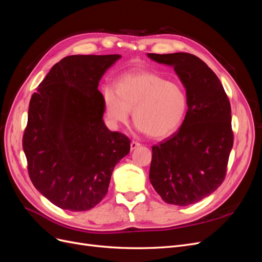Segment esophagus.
Instances as JSON below:
<instances>
[{"label": "esophagus", "mask_w": 262, "mask_h": 262, "mask_svg": "<svg viewBox=\"0 0 262 262\" xmlns=\"http://www.w3.org/2000/svg\"><path fill=\"white\" fill-rule=\"evenodd\" d=\"M139 146H141V144L139 143V142H136V141H132L131 144H130V147H131V150L138 148Z\"/></svg>", "instance_id": "obj_1"}]
</instances>
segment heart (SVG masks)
Instances as JSON below:
<instances>
[{"mask_svg": "<svg viewBox=\"0 0 262 262\" xmlns=\"http://www.w3.org/2000/svg\"><path fill=\"white\" fill-rule=\"evenodd\" d=\"M116 92H104L107 117L114 124L128 122L130 112L141 132L154 139L176 132L188 113L184 87L162 75L149 72L129 73L116 84Z\"/></svg>", "mask_w": 262, "mask_h": 262, "instance_id": "obj_1", "label": "heart"}]
</instances>
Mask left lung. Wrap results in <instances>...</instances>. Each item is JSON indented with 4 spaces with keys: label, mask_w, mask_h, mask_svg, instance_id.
Returning a JSON list of instances; mask_svg holds the SVG:
<instances>
[{
    "label": "left lung",
    "mask_w": 262,
    "mask_h": 262,
    "mask_svg": "<svg viewBox=\"0 0 262 262\" xmlns=\"http://www.w3.org/2000/svg\"><path fill=\"white\" fill-rule=\"evenodd\" d=\"M147 57L170 66L185 86L188 113L180 129L152 147L149 181L162 199L186 207L222 185L233 147L231 104L215 73L186 52Z\"/></svg>",
    "instance_id": "1"
}]
</instances>
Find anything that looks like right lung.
Masks as SVG:
<instances>
[{
  "mask_svg": "<svg viewBox=\"0 0 262 262\" xmlns=\"http://www.w3.org/2000/svg\"><path fill=\"white\" fill-rule=\"evenodd\" d=\"M120 54L69 55L55 63L29 102L23 137L35 188L57 207L87 211L107 194L115 166L130 140L110 131L102 116L100 78Z\"/></svg>",
  "mask_w": 262,
  "mask_h": 262,
  "instance_id": "add662e5",
  "label": "right lung"
}]
</instances>
